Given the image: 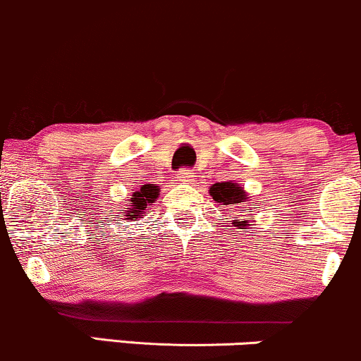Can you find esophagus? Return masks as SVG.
<instances>
[{"label": "esophagus", "mask_w": 361, "mask_h": 361, "mask_svg": "<svg viewBox=\"0 0 361 361\" xmlns=\"http://www.w3.org/2000/svg\"><path fill=\"white\" fill-rule=\"evenodd\" d=\"M176 180L181 181V183H193L195 173L192 171V169H180L176 175Z\"/></svg>", "instance_id": "34e87169"}]
</instances>
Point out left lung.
Masks as SVG:
<instances>
[{"label":"left lung","instance_id":"1","mask_svg":"<svg viewBox=\"0 0 361 361\" xmlns=\"http://www.w3.org/2000/svg\"><path fill=\"white\" fill-rule=\"evenodd\" d=\"M208 193H210V197L215 200L216 205L230 207L233 208V210H240V208H244L245 203H250L252 207H255V203L252 202V198L244 190V186H240V183H235V181H222V183L212 185ZM252 222H254V220L245 219L244 215H235L232 220V227L247 228L250 227Z\"/></svg>","mask_w":361,"mask_h":361}]
</instances>
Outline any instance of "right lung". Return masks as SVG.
Masks as SVG:
<instances>
[{"label":"right lung","instance_id":"add662e5","mask_svg":"<svg viewBox=\"0 0 361 361\" xmlns=\"http://www.w3.org/2000/svg\"><path fill=\"white\" fill-rule=\"evenodd\" d=\"M159 195V188L154 185H142L141 190L133 192L131 200H129L128 210H124V216L128 220H137L142 219V214L153 205Z\"/></svg>","mask_w":361,"mask_h":361}]
</instances>
